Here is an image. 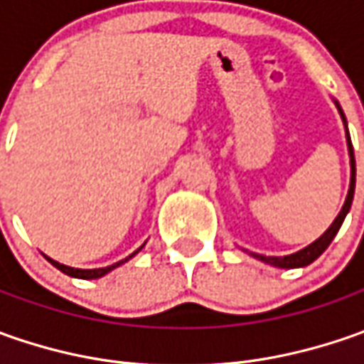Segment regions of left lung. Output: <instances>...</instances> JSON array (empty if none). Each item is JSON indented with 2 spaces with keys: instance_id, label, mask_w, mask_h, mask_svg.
Segmentation results:
<instances>
[{
  "instance_id": "obj_1",
  "label": "left lung",
  "mask_w": 364,
  "mask_h": 364,
  "mask_svg": "<svg viewBox=\"0 0 364 364\" xmlns=\"http://www.w3.org/2000/svg\"><path fill=\"white\" fill-rule=\"evenodd\" d=\"M334 105L338 109V113H341V119L344 123V129H346V146H348V158H350V184H348V194H346V200H344L343 208H341V213L336 215V218L332 220V225H330L326 231L322 232L318 239H316L314 243H310L308 247H304L300 251H296V253H291V255H284V257H267V255H259V253H249L251 257L259 259V261H263V263H267V265H273V267H282V269H296V267H306V265H310L312 261L320 257L326 249H328V245L332 243V239L336 237V232L338 229L343 227L344 218L348 215V210H350V204H353V196H355V180H357V168H355V151H353V144H350V135H348V127H346V117H344L343 109L338 105V101H334Z\"/></svg>"
}]
</instances>
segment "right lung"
<instances>
[{
    "label": "right lung",
    "mask_w": 364,
    "mask_h": 364,
    "mask_svg": "<svg viewBox=\"0 0 364 364\" xmlns=\"http://www.w3.org/2000/svg\"><path fill=\"white\" fill-rule=\"evenodd\" d=\"M144 249V245L137 249V251H133L129 257L121 259V261H117V263H113V265H107V267H99V269H78V267H68V265H64V263H58V261H54V259L46 257L56 267V269H60L63 273H66V275H70V277H77V279H99V277H103V275H107L109 272H113L115 267H119V265H123L125 261H129L132 257H135L139 251Z\"/></svg>",
    "instance_id": "right-lung-1"
}]
</instances>
